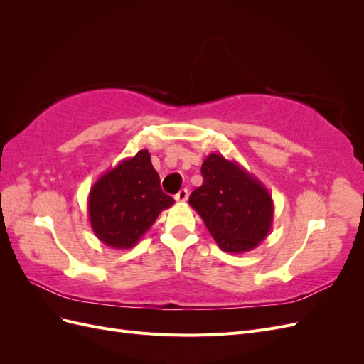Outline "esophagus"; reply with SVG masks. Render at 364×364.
Wrapping results in <instances>:
<instances>
[{
	"mask_svg": "<svg viewBox=\"0 0 364 364\" xmlns=\"http://www.w3.org/2000/svg\"><path fill=\"white\" fill-rule=\"evenodd\" d=\"M174 199H176V202H186V199H188V190L186 188L181 190L178 194L174 196Z\"/></svg>",
	"mask_w": 364,
	"mask_h": 364,
	"instance_id": "obj_1",
	"label": "esophagus"
}]
</instances>
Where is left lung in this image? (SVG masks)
I'll list each match as a JSON object with an SVG mask.
<instances>
[{
	"label": "left lung",
	"instance_id": "left-lung-1",
	"mask_svg": "<svg viewBox=\"0 0 364 364\" xmlns=\"http://www.w3.org/2000/svg\"><path fill=\"white\" fill-rule=\"evenodd\" d=\"M203 183L190 196L218 247L229 253L255 249L273 223L269 190L235 161L211 153L202 164Z\"/></svg>",
	"mask_w": 364,
	"mask_h": 364
}]
</instances>
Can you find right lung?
Listing matches in <instances>:
<instances>
[{"mask_svg":"<svg viewBox=\"0 0 364 364\" xmlns=\"http://www.w3.org/2000/svg\"><path fill=\"white\" fill-rule=\"evenodd\" d=\"M174 203L161 190L149 150L126 158L98 179L87 197V213L95 237L112 249H130Z\"/></svg>","mask_w":364,"mask_h":364,"instance_id":"add662e5","label":"right lung"}]
</instances>
